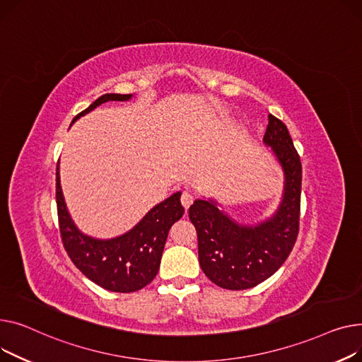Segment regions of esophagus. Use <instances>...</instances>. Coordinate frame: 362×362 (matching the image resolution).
<instances>
[{
	"mask_svg": "<svg viewBox=\"0 0 362 362\" xmlns=\"http://www.w3.org/2000/svg\"><path fill=\"white\" fill-rule=\"evenodd\" d=\"M193 200H194L193 194L188 193V191H184V193L181 194V203L185 209H188L191 204H193Z\"/></svg>",
	"mask_w": 362,
	"mask_h": 362,
	"instance_id": "obj_1",
	"label": "esophagus"
}]
</instances>
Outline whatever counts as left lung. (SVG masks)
<instances>
[{
	"mask_svg": "<svg viewBox=\"0 0 362 362\" xmlns=\"http://www.w3.org/2000/svg\"><path fill=\"white\" fill-rule=\"evenodd\" d=\"M263 141L284 171L282 202L269 219L241 225L219 210L215 200H196L188 216L197 230L199 262L215 285L241 291L262 284L278 270L298 237L303 168L286 125L269 114Z\"/></svg>",
	"mask_w": 362,
	"mask_h": 362,
	"instance_id": "left-lung-1",
	"label": "left lung"
}]
</instances>
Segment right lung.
Returning <instances> with one entry per match:
<instances>
[{
    "mask_svg": "<svg viewBox=\"0 0 362 362\" xmlns=\"http://www.w3.org/2000/svg\"><path fill=\"white\" fill-rule=\"evenodd\" d=\"M133 95L106 93L76 118L89 114L108 100H129ZM181 191L156 204L124 235L111 240H96L74 225L59 184L57 166V209L61 240L76 267L100 288L112 292H134L151 284L158 274L163 247L171 226L184 215L180 202Z\"/></svg>",
    "mask_w": 362,
    "mask_h": 362,
    "instance_id": "right-lung-1",
    "label": "right lung"
}]
</instances>
